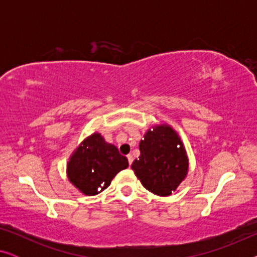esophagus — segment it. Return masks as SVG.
Instances as JSON below:
<instances>
[{
  "label": "esophagus",
  "mask_w": 257,
  "mask_h": 257,
  "mask_svg": "<svg viewBox=\"0 0 257 257\" xmlns=\"http://www.w3.org/2000/svg\"><path fill=\"white\" fill-rule=\"evenodd\" d=\"M127 161H128V165H132V163H133V157L131 156V154H128V156H127Z\"/></svg>",
  "instance_id": "1"
}]
</instances>
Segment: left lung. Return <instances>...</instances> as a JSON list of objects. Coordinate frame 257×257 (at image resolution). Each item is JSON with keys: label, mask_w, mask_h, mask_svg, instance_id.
Listing matches in <instances>:
<instances>
[{"label": "left lung", "mask_w": 257, "mask_h": 257, "mask_svg": "<svg viewBox=\"0 0 257 257\" xmlns=\"http://www.w3.org/2000/svg\"><path fill=\"white\" fill-rule=\"evenodd\" d=\"M140 157L132 164L137 178L147 191L168 196L185 180L188 157L177 131L168 124L154 125L139 143Z\"/></svg>", "instance_id": "obj_1"}]
</instances>
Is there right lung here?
Here are the masks:
<instances>
[{"label": "right lung", "instance_id": "obj_1", "mask_svg": "<svg viewBox=\"0 0 257 257\" xmlns=\"http://www.w3.org/2000/svg\"><path fill=\"white\" fill-rule=\"evenodd\" d=\"M69 181L84 195H96L110 186L117 173L128 167L117 147L94 132L77 146L68 161Z\"/></svg>", "mask_w": 257, "mask_h": 257}]
</instances>
